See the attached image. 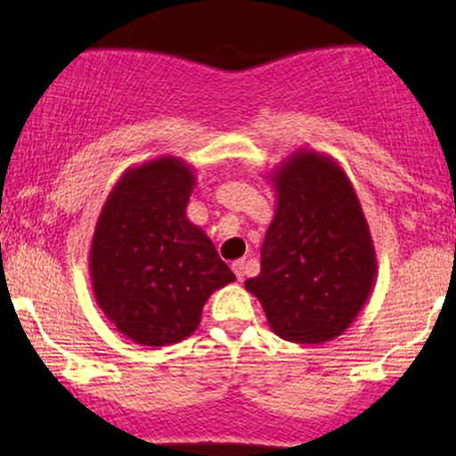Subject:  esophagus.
I'll list each match as a JSON object with an SVG mask.
<instances>
[{"mask_svg": "<svg viewBox=\"0 0 456 456\" xmlns=\"http://www.w3.org/2000/svg\"><path fill=\"white\" fill-rule=\"evenodd\" d=\"M232 269H233L235 278H238V280L241 281V280H244L246 271H248V263L244 261V258H238V261H233V263H232Z\"/></svg>", "mask_w": 456, "mask_h": 456, "instance_id": "34e87169", "label": "esophagus"}]
</instances>
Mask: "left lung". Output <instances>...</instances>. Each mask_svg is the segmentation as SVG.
<instances>
[{"instance_id": "8db88e82", "label": "left lung", "mask_w": 456, "mask_h": 456, "mask_svg": "<svg viewBox=\"0 0 456 456\" xmlns=\"http://www.w3.org/2000/svg\"><path fill=\"white\" fill-rule=\"evenodd\" d=\"M278 208L246 280L267 322L290 343L338 337L364 307L377 273L370 232L345 172L326 155L298 151L273 176Z\"/></svg>"}]
</instances>
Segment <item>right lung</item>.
Returning <instances> with one entry per match:
<instances>
[{
  "instance_id": "1",
  "label": "right lung",
  "mask_w": 456,
  "mask_h": 456,
  "mask_svg": "<svg viewBox=\"0 0 456 456\" xmlns=\"http://www.w3.org/2000/svg\"><path fill=\"white\" fill-rule=\"evenodd\" d=\"M193 185L181 159L147 161L119 178L96 223V301L134 343L161 347L187 338L212 292L235 280L208 235L187 221Z\"/></svg>"
}]
</instances>
